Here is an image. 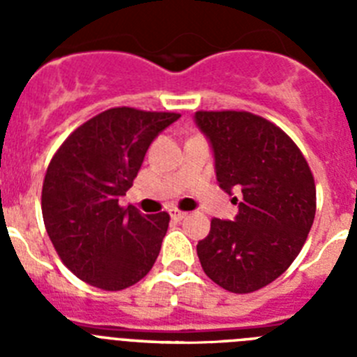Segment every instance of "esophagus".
<instances>
[{"instance_id": "obj_1", "label": "esophagus", "mask_w": 357, "mask_h": 357, "mask_svg": "<svg viewBox=\"0 0 357 357\" xmlns=\"http://www.w3.org/2000/svg\"><path fill=\"white\" fill-rule=\"evenodd\" d=\"M172 218L173 220H176V222H181V220H184L185 216H188V213L185 211H181V209H172Z\"/></svg>"}]
</instances>
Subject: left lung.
<instances>
[{
    "label": "left lung",
    "mask_w": 357,
    "mask_h": 357,
    "mask_svg": "<svg viewBox=\"0 0 357 357\" xmlns=\"http://www.w3.org/2000/svg\"><path fill=\"white\" fill-rule=\"evenodd\" d=\"M209 137L220 188L241 191L236 222L211 220L197 245L206 275L230 293H252L273 282L301 254L317 213V188L295 141L247 110H198Z\"/></svg>",
    "instance_id": "obj_1"
}]
</instances>
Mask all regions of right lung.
Wrapping results in <instances>:
<instances>
[{
  "instance_id": "add662e5",
  "label": "right lung",
  "mask_w": 357,
  "mask_h": 357,
  "mask_svg": "<svg viewBox=\"0 0 357 357\" xmlns=\"http://www.w3.org/2000/svg\"><path fill=\"white\" fill-rule=\"evenodd\" d=\"M178 112L132 107L103 110L59 146L44 175L43 220L62 263L105 291L139 282L151 270L169 225L168 213L121 207L148 146Z\"/></svg>"
}]
</instances>
